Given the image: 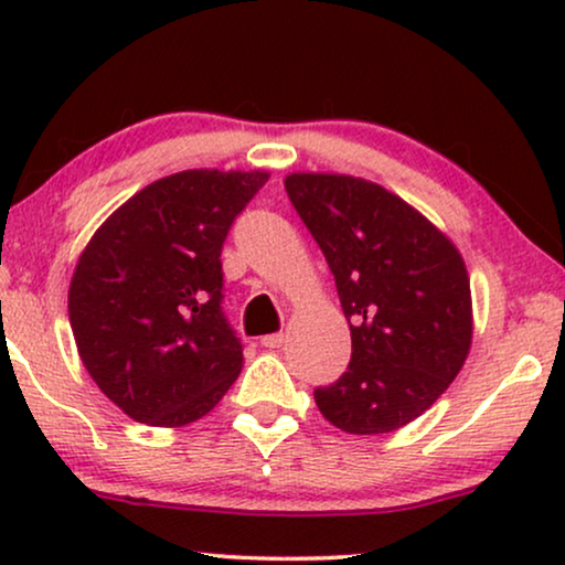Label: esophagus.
<instances>
[{"label":"esophagus","mask_w":565,"mask_h":565,"mask_svg":"<svg viewBox=\"0 0 565 565\" xmlns=\"http://www.w3.org/2000/svg\"><path fill=\"white\" fill-rule=\"evenodd\" d=\"M282 342H285V334H267V337H262V347H265V350H280Z\"/></svg>","instance_id":"34e87169"}]
</instances>
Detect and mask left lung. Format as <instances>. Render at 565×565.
Listing matches in <instances>:
<instances>
[{"mask_svg":"<svg viewBox=\"0 0 565 565\" xmlns=\"http://www.w3.org/2000/svg\"><path fill=\"white\" fill-rule=\"evenodd\" d=\"M290 203L321 246L350 321L347 373L313 398L350 435H385L422 416L473 342L470 277L458 246L381 184L292 172Z\"/></svg>","mask_w":565,"mask_h":565,"instance_id":"8db88e82","label":"left lung"}]
</instances>
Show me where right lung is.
Instances as JSON below:
<instances>
[{
    "label": "right lung",
    "instance_id": "right-lung-1",
    "mask_svg": "<svg viewBox=\"0 0 565 565\" xmlns=\"http://www.w3.org/2000/svg\"><path fill=\"white\" fill-rule=\"evenodd\" d=\"M265 169H188L146 184L95 231L68 285V321L97 388L151 427H184L244 367L221 311V249Z\"/></svg>",
    "mask_w": 565,
    "mask_h": 565
}]
</instances>
